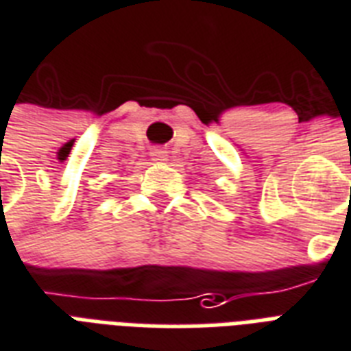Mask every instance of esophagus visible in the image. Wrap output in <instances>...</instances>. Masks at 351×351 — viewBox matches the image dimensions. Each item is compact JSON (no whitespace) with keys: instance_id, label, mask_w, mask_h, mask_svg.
Returning <instances> with one entry per match:
<instances>
[{"instance_id":"obj_1","label":"esophagus","mask_w":351,"mask_h":351,"mask_svg":"<svg viewBox=\"0 0 351 351\" xmlns=\"http://www.w3.org/2000/svg\"><path fill=\"white\" fill-rule=\"evenodd\" d=\"M150 156L154 161H167V152L162 150V148H159V146H157V148H152Z\"/></svg>"}]
</instances>
